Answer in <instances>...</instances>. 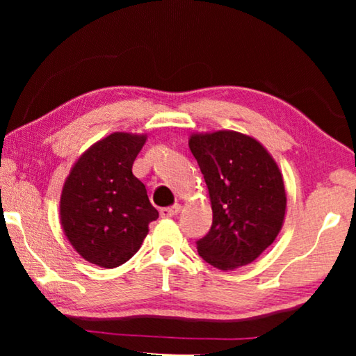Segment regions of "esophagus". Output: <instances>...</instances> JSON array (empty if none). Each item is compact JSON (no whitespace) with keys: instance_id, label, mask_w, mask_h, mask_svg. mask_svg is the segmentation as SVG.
<instances>
[{"instance_id":"esophagus-1","label":"esophagus","mask_w":356,"mask_h":356,"mask_svg":"<svg viewBox=\"0 0 356 356\" xmlns=\"http://www.w3.org/2000/svg\"><path fill=\"white\" fill-rule=\"evenodd\" d=\"M180 212V206L179 204H174L171 207H163L160 209V216L161 218H171V216L177 215Z\"/></svg>"}]
</instances>
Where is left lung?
<instances>
[{
    "label": "left lung",
    "mask_w": 356,
    "mask_h": 356,
    "mask_svg": "<svg viewBox=\"0 0 356 356\" xmlns=\"http://www.w3.org/2000/svg\"><path fill=\"white\" fill-rule=\"evenodd\" d=\"M191 154L206 180L213 221L196 242L200 256L220 270L251 264L273 243L286 213L282 176L270 154L237 131L193 135Z\"/></svg>",
    "instance_id": "1"
}]
</instances>
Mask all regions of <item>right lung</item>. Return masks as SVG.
<instances>
[{"mask_svg":"<svg viewBox=\"0 0 356 356\" xmlns=\"http://www.w3.org/2000/svg\"><path fill=\"white\" fill-rule=\"evenodd\" d=\"M146 136L113 134L86 150L65 180L61 222L88 262L119 267L140 250L149 222L159 218L146 186L131 172Z\"/></svg>","mask_w":356,"mask_h":356,"instance_id":"add662e5","label":"right lung"}]
</instances>
